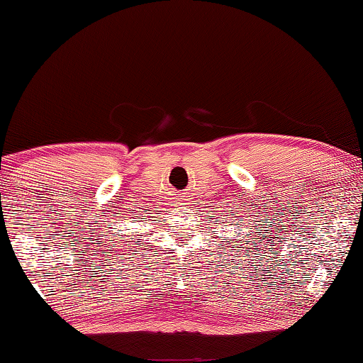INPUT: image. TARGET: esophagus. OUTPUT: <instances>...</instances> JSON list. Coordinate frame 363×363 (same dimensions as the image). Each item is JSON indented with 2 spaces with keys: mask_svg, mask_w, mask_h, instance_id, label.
<instances>
[{
  "mask_svg": "<svg viewBox=\"0 0 363 363\" xmlns=\"http://www.w3.org/2000/svg\"><path fill=\"white\" fill-rule=\"evenodd\" d=\"M185 194H186V193H182V196H180V194H178V198H180L182 201H186V199H185V198H186V196H185Z\"/></svg>",
  "mask_w": 363,
  "mask_h": 363,
  "instance_id": "esophagus-1",
  "label": "esophagus"
}]
</instances>
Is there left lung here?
<instances>
[{
	"mask_svg": "<svg viewBox=\"0 0 363 363\" xmlns=\"http://www.w3.org/2000/svg\"><path fill=\"white\" fill-rule=\"evenodd\" d=\"M230 212H231V211H230ZM231 213H233V212H231ZM240 223H242V221H240ZM249 225H250V223H249ZM250 230H252V228H250ZM255 230H257V225H255ZM239 231H242V230H239ZM238 236H239V234H238ZM263 238H266V236H264V234H263ZM242 240H244V239H242ZM236 242H239V239H236ZM245 242H247V244H249V242H250V240H249V239H245ZM228 244H231V242H230V240H228ZM244 249H247V247H244ZM255 250H257V249H255ZM234 255H236V253H234ZM245 255H247V253H245Z\"/></svg>",
	"mask_w": 363,
	"mask_h": 363,
	"instance_id": "8db88e82",
	"label": "left lung"
}]
</instances>
